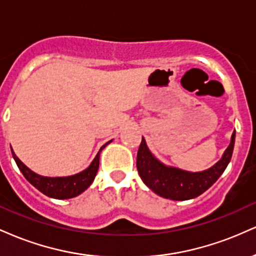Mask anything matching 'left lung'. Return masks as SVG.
<instances>
[{
	"label": "left lung",
	"instance_id": "8db88e82",
	"mask_svg": "<svg viewBox=\"0 0 256 256\" xmlns=\"http://www.w3.org/2000/svg\"><path fill=\"white\" fill-rule=\"evenodd\" d=\"M234 137L236 132L234 131L230 144L222 158L212 167L201 172H189L178 167L165 165L149 150L146 140L142 137L136 164L140 177L149 189L164 198L185 201L198 198L210 189L224 173L234 152Z\"/></svg>",
	"mask_w": 256,
	"mask_h": 256
}]
</instances>
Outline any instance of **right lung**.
I'll use <instances>...</instances> for the list:
<instances>
[{"label": "right lung", "instance_id": "right-lung-1", "mask_svg": "<svg viewBox=\"0 0 256 256\" xmlns=\"http://www.w3.org/2000/svg\"><path fill=\"white\" fill-rule=\"evenodd\" d=\"M112 140H110V142H107L101 146L98 155H96L88 168H85L84 171L79 173H76V174L67 176V177H44V176H40L36 172L31 171L25 164H22L20 158L16 155V152H13V149H12V155H13V158L16 160V165L22 174H24V177L36 189L52 198L67 200L80 195L82 192H85L90 186L96 177V173H98L101 152L106 148V146L110 144Z\"/></svg>", "mask_w": 256, "mask_h": 256}]
</instances>
